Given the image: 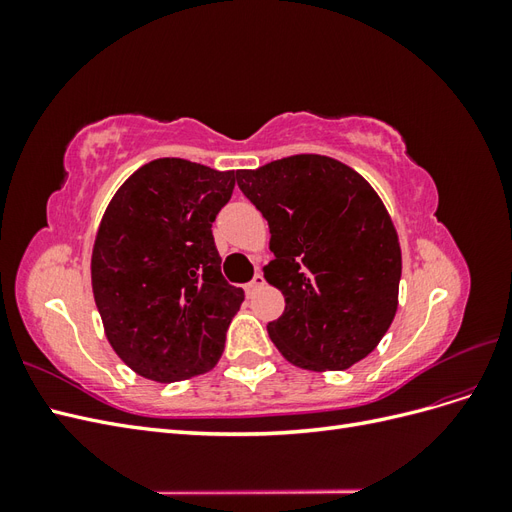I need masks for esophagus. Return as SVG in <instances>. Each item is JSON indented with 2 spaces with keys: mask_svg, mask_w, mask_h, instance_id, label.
Listing matches in <instances>:
<instances>
[{
  "mask_svg": "<svg viewBox=\"0 0 512 512\" xmlns=\"http://www.w3.org/2000/svg\"><path fill=\"white\" fill-rule=\"evenodd\" d=\"M265 286V277H262V273H256L254 277H252V282H247L245 284V292L247 294H254L258 288H262Z\"/></svg>",
  "mask_w": 512,
  "mask_h": 512,
  "instance_id": "esophagus-1",
  "label": "esophagus"
}]
</instances>
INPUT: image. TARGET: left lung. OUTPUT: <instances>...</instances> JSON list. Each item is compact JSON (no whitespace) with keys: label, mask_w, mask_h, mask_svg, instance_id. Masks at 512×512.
<instances>
[{"label":"left lung","mask_w":512,"mask_h":512,"mask_svg":"<svg viewBox=\"0 0 512 512\" xmlns=\"http://www.w3.org/2000/svg\"><path fill=\"white\" fill-rule=\"evenodd\" d=\"M237 183L271 230L265 277L286 297L267 324L277 350L312 371L365 359L391 327L401 280L397 232L374 188L314 153L237 170Z\"/></svg>","instance_id":"left-lung-1"}]
</instances>
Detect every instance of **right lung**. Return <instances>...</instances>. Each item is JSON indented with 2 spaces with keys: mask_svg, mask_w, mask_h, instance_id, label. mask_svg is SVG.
<instances>
[{
  "mask_svg": "<svg viewBox=\"0 0 512 512\" xmlns=\"http://www.w3.org/2000/svg\"><path fill=\"white\" fill-rule=\"evenodd\" d=\"M235 179V170L160 158L104 213L91 286L108 342L138 376L177 382L220 361L245 294L224 280L211 226Z\"/></svg>",
  "mask_w": 512,
  "mask_h": 512,
  "instance_id": "obj_1",
  "label": "right lung"
}]
</instances>
